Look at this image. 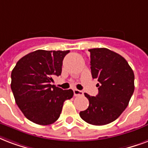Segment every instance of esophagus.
<instances>
[{
    "label": "esophagus",
    "instance_id": "obj_1",
    "mask_svg": "<svg viewBox=\"0 0 148 148\" xmlns=\"http://www.w3.org/2000/svg\"><path fill=\"white\" fill-rule=\"evenodd\" d=\"M74 96H79V95H83V92L77 90V89H74Z\"/></svg>",
    "mask_w": 148,
    "mask_h": 148
}]
</instances>
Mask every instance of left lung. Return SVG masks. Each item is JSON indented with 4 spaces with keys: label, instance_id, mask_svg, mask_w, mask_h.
Segmentation results:
<instances>
[{
    "label": "left lung",
    "instance_id": "obj_1",
    "mask_svg": "<svg viewBox=\"0 0 148 148\" xmlns=\"http://www.w3.org/2000/svg\"><path fill=\"white\" fill-rule=\"evenodd\" d=\"M93 78L98 79L99 94L90 96L88 108L80 112L83 120L92 125H106L126 109L134 92V74L123 57L106 48L88 49Z\"/></svg>",
    "mask_w": 148,
    "mask_h": 148
}]
</instances>
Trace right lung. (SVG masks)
I'll return each mask as SVG.
<instances>
[{
    "label": "right lung",
    "instance_id": "1",
    "mask_svg": "<svg viewBox=\"0 0 148 148\" xmlns=\"http://www.w3.org/2000/svg\"><path fill=\"white\" fill-rule=\"evenodd\" d=\"M69 52L38 49L21 58L12 70L11 88L15 102L30 121L53 123L60 116L64 101L74 95L71 89L51 84L53 77L61 74L63 60Z\"/></svg>",
    "mask_w": 148,
    "mask_h": 148
}]
</instances>
